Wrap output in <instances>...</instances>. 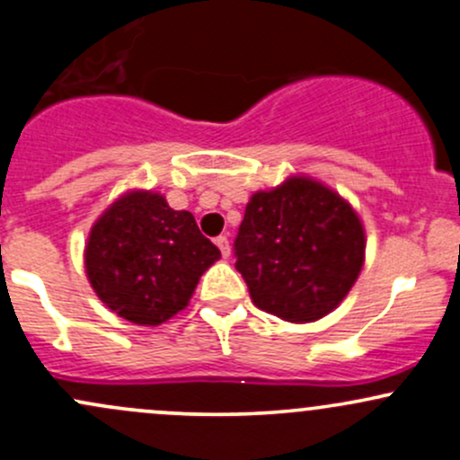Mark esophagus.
<instances>
[{"mask_svg": "<svg viewBox=\"0 0 460 460\" xmlns=\"http://www.w3.org/2000/svg\"><path fill=\"white\" fill-rule=\"evenodd\" d=\"M216 244H217V249H220L222 258H229V255H231L229 238H226V235H220V238H216Z\"/></svg>", "mask_w": 460, "mask_h": 460, "instance_id": "esophagus-1", "label": "esophagus"}]
</instances>
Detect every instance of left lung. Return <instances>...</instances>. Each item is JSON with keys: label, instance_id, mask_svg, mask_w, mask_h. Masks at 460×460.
Wrapping results in <instances>:
<instances>
[{"label": "left lung", "instance_id": "obj_1", "mask_svg": "<svg viewBox=\"0 0 460 460\" xmlns=\"http://www.w3.org/2000/svg\"><path fill=\"white\" fill-rule=\"evenodd\" d=\"M235 258L260 311L291 323L317 322L344 302L359 278L366 229L344 196L295 173L251 196Z\"/></svg>", "mask_w": 460, "mask_h": 460}]
</instances>
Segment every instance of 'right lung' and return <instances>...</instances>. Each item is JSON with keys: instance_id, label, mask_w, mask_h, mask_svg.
<instances>
[{"instance_id": "1", "label": "right lung", "mask_w": 460, "mask_h": 460, "mask_svg": "<svg viewBox=\"0 0 460 460\" xmlns=\"http://www.w3.org/2000/svg\"><path fill=\"white\" fill-rule=\"evenodd\" d=\"M220 260L190 211L161 191L128 190L92 225L84 262L96 297L128 322L158 326L187 308L198 279Z\"/></svg>"}]
</instances>
